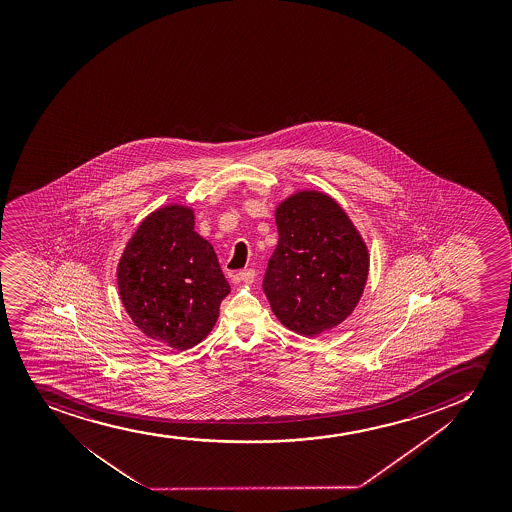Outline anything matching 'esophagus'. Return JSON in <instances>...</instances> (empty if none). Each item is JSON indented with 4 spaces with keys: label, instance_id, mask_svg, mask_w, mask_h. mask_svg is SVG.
Segmentation results:
<instances>
[{
    "label": "esophagus",
    "instance_id": "1",
    "mask_svg": "<svg viewBox=\"0 0 512 512\" xmlns=\"http://www.w3.org/2000/svg\"><path fill=\"white\" fill-rule=\"evenodd\" d=\"M254 278H256V273H254V270L239 271V280H241V282L253 283Z\"/></svg>",
    "mask_w": 512,
    "mask_h": 512
}]
</instances>
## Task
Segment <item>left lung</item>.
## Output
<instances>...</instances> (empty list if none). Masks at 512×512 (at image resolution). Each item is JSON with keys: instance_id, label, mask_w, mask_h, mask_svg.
<instances>
[{"instance_id": "left-lung-1", "label": "left lung", "mask_w": 512, "mask_h": 512, "mask_svg": "<svg viewBox=\"0 0 512 512\" xmlns=\"http://www.w3.org/2000/svg\"><path fill=\"white\" fill-rule=\"evenodd\" d=\"M278 244L263 290L278 321L304 336L335 328L364 294L369 251L345 210L319 191L278 205Z\"/></svg>"}]
</instances>
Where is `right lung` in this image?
<instances>
[{"mask_svg":"<svg viewBox=\"0 0 512 512\" xmlns=\"http://www.w3.org/2000/svg\"><path fill=\"white\" fill-rule=\"evenodd\" d=\"M118 288L133 323L176 350L208 336L230 292L212 244L194 232V212L183 205L162 206L141 222L119 259Z\"/></svg>","mask_w":512,"mask_h":512,"instance_id":"add662e5","label":"right lung"}]
</instances>
